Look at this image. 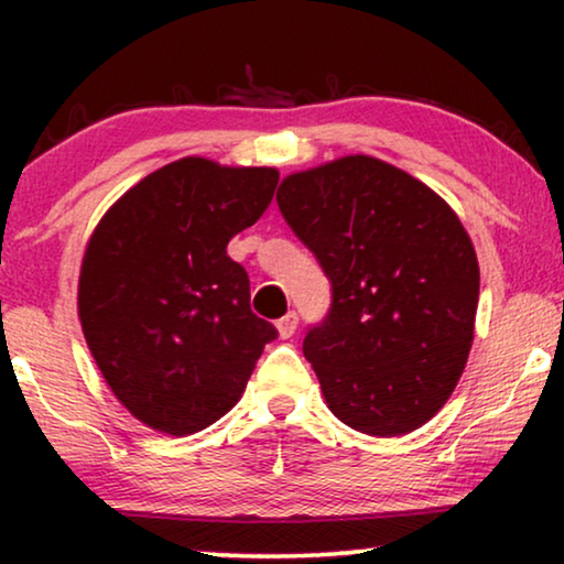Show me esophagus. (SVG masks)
<instances>
[{
  "label": "esophagus",
  "instance_id": "1",
  "mask_svg": "<svg viewBox=\"0 0 564 564\" xmlns=\"http://www.w3.org/2000/svg\"><path fill=\"white\" fill-rule=\"evenodd\" d=\"M276 330H280L282 338H290L292 334L297 330V313L290 311L288 315H282L280 321H276Z\"/></svg>",
  "mask_w": 564,
  "mask_h": 564
}]
</instances>
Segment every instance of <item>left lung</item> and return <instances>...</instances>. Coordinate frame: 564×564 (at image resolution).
<instances>
[{"label":"left lung","mask_w":564,"mask_h":564,"mask_svg":"<svg viewBox=\"0 0 564 564\" xmlns=\"http://www.w3.org/2000/svg\"><path fill=\"white\" fill-rule=\"evenodd\" d=\"M276 205L330 280L328 315L303 341L330 413L369 436L423 426L473 346L480 267L465 226L372 156L290 174Z\"/></svg>","instance_id":"8db88e82"}]
</instances>
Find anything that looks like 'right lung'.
I'll list each match as a JSON object with an SVG mask.
<instances>
[{"instance_id":"add662e5","label":"right lung","mask_w":564,"mask_h":564,"mask_svg":"<svg viewBox=\"0 0 564 564\" xmlns=\"http://www.w3.org/2000/svg\"><path fill=\"white\" fill-rule=\"evenodd\" d=\"M276 182V169L180 159L128 189L89 238L84 338L120 403L161 434H195L226 415L276 338L226 251L264 215Z\"/></svg>"}]
</instances>
